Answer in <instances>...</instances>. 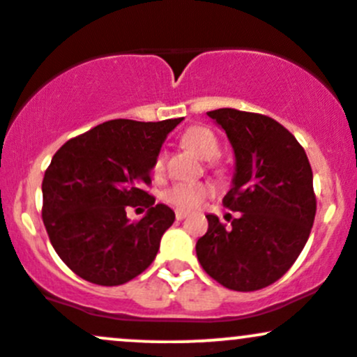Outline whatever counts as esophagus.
Segmentation results:
<instances>
[{
  "mask_svg": "<svg viewBox=\"0 0 357 357\" xmlns=\"http://www.w3.org/2000/svg\"><path fill=\"white\" fill-rule=\"evenodd\" d=\"M175 218H177L178 221L185 220V218H187V213H185V211H175Z\"/></svg>",
  "mask_w": 357,
  "mask_h": 357,
  "instance_id": "obj_1",
  "label": "esophagus"
}]
</instances>
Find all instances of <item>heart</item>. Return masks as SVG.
Masks as SVG:
<instances>
[{"instance_id":"heart-1","label":"heart","mask_w":357,"mask_h":357,"mask_svg":"<svg viewBox=\"0 0 357 357\" xmlns=\"http://www.w3.org/2000/svg\"><path fill=\"white\" fill-rule=\"evenodd\" d=\"M182 143L187 148H190L197 156L202 160H211L220 153V139L218 136L211 131L209 128L204 126H194L189 128L182 136ZM165 168V155L158 153L153 162V172L155 174H162ZM214 192V187L206 182H178L172 185L167 192L163 194V199L170 202L172 206L178 209H195L201 206V202L206 197H209Z\"/></svg>"}]
</instances>
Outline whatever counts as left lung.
<instances>
[{"mask_svg": "<svg viewBox=\"0 0 357 357\" xmlns=\"http://www.w3.org/2000/svg\"><path fill=\"white\" fill-rule=\"evenodd\" d=\"M208 116L235 153L223 204L240 216L225 226L206 214L209 226L195 243L197 259L228 289H262L289 271L312 231L317 213L312 167L296 137L274 119L235 109Z\"/></svg>", "mask_w": 357, "mask_h": 357, "instance_id": "1", "label": "left lung"}]
</instances>
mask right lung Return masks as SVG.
<instances>
[{"label": "right lung", "mask_w": 357, "mask_h": 357, "mask_svg": "<svg viewBox=\"0 0 357 357\" xmlns=\"http://www.w3.org/2000/svg\"><path fill=\"white\" fill-rule=\"evenodd\" d=\"M182 119H116L64 143L42 180V220L56 254L85 281L119 286L146 271L175 213L143 185L168 132ZM146 205L131 224L128 205Z\"/></svg>", "instance_id": "1"}]
</instances>
